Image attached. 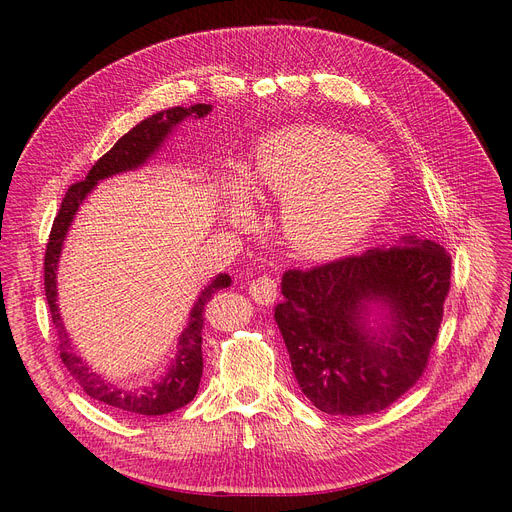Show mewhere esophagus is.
Wrapping results in <instances>:
<instances>
[{"label": "esophagus", "instance_id": "1", "mask_svg": "<svg viewBox=\"0 0 512 512\" xmlns=\"http://www.w3.org/2000/svg\"><path fill=\"white\" fill-rule=\"evenodd\" d=\"M249 294L259 305H272L278 294V282L270 276H261L249 284Z\"/></svg>", "mask_w": 512, "mask_h": 512}]
</instances>
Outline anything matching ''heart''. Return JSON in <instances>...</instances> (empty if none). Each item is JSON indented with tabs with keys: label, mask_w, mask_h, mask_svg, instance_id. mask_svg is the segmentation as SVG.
I'll return each mask as SVG.
<instances>
[{
	"label": "heart",
	"mask_w": 512,
	"mask_h": 512,
	"mask_svg": "<svg viewBox=\"0 0 512 512\" xmlns=\"http://www.w3.org/2000/svg\"><path fill=\"white\" fill-rule=\"evenodd\" d=\"M253 191L284 197L282 220L292 245L317 259L346 253L378 220L392 191L382 155L348 134L321 126H292L270 134L247 174ZM242 209L240 182H230Z\"/></svg>",
	"instance_id": "b5f03b06"
}]
</instances>
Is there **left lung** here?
<instances>
[{
  "instance_id": "left-lung-1",
  "label": "left lung",
  "mask_w": 512,
  "mask_h": 512,
  "mask_svg": "<svg viewBox=\"0 0 512 512\" xmlns=\"http://www.w3.org/2000/svg\"><path fill=\"white\" fill-rule=\"evenodd\" d=\"M448 288L450 255L415 234L288 270L274 317L303 394L328 415L390 407L421 378Z\"/></svg>"
}]
</instances>
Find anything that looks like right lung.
<instances>
[{
  "mask_svg": "<svg viewBox=\"0 0 512 512\" xmlns=\"http://www.w3.org/2000/svg\"><path fill=\"white\" fill-rule=\"evenodd\" d=\"M211 112V105L197 103L191 107H170V110L157 112L143 120L141 124L128 130L124 137L107 151L97 164L91 168L83 182H76L68 188V193L62 201V207L53 220V228L49 234L47 251H45V297L51 311L53 326L58 330L60 338V357L62 363L72 373V378L83 386V390L103 402L107 407H114L128 415H168L172 411L182 409L191 402L199 390V382L203 375V353H201V332H203V313L207 301L213 297V292L230 286L228 274L215 276L199 294L191 313H188V324L182 330L176 346V357L172 359L168 371L161 375L157 382L139 388L118 386L110 380H103L101 375L89 369V365L72 353L70 338L64 328V321L58 307V263L62 255V247L66 234L76 218L78 207L83 205L87 195L97 186L99 180L110 176L137 170L147 159L153 157L164 141L170 137L172 128H176L186 118H203Z\"/></svg>",
  "mask_w": 512,
  "mask_h": 512,
  "instance_id": "right-lung-1",
  "label": "right lung"
}]
</instances>
